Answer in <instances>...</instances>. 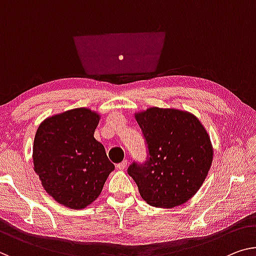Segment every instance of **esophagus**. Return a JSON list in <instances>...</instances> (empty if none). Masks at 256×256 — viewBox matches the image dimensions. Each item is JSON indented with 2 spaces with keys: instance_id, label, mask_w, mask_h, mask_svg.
I'll return each instance as SVG.
<instances>
[{
  "instance_id": "1",
  "label": "esophagus",
  "mask_w": 256,
  "mask_h": 256,
  "mask_svg": "<svg viewBox=\"0 0 256 256\" xmlns=\"http://www.w3.org/2000/svg\"><path fill=\"white\" fill-rule=\"evenodd\" d=\"M128 166V162L126 161H123V162H120V163H118L117 164V169H120V170H124L125 168Z\"/></svg>"
}]
</instances>
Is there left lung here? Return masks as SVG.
Returning <instances> with one entry per match:
<instances>
[{
  "instance_id": "left-lung-1",
  "label": "left lung",
  "mask_w": 256,
  "mask_h": 256,
  "mask_svg": "<svg viewBox=\"0 0 256 256\" xmlns=\"http://www.w3.org/2000/svg\"><path fill=\"white\" fill-rule=\"evenodd\" d=\"M150 150L147 166L128 174L148 204L174 208L196 196L210 170L214 148L207 130L192 112L150 106L134 112Z\"/></svg>"
}]
</instances>
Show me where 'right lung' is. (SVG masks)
Wrapping results in <instances>:
<instances>
[{
  "label": "right lung",
  "instance_id": "right-lung-1",
  "mask_svg": "<svg viewBox=\"0 0 256 256\" xmlns=\"http://www.w3.org/2000/svg\"><path fill=\"white\" fill-rule=\"evenodd\" d=\"M101 115L90 108L55 114L41 122L33 144L34 171L60 204L84 209L98 199L115 166L94 138Z\"/></svg>",
  "mask_w": 256,
  "mask_h": 256
}]
</instances>
